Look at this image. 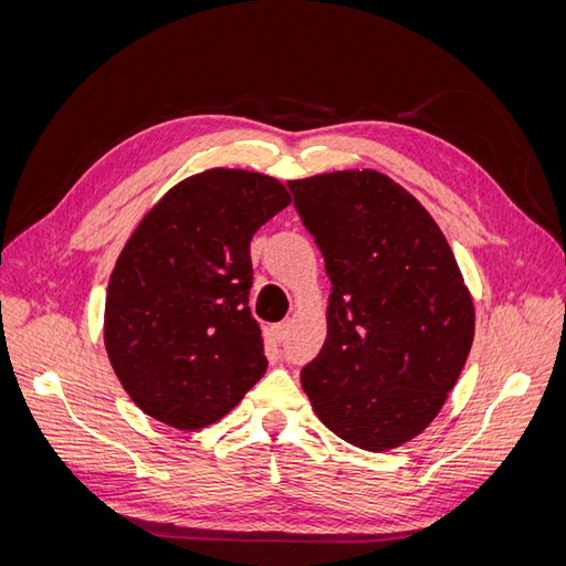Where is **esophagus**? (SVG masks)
<instances>
[{
  "label": "esophagus",
  "mask_w": 566,
  "mask_h": 566,
  "mask_svg": "<svg viewBox=\"0 0 566 566\" xmlns=\"http://www.w3.org/2000/svg\"><path fill=\"white\" fill-rule=\"evenodd\" d=\"M287 331H290V323L283 321V323L276 325V331H273V335H276L279 342H285V339H287Z\"/></svg>",
  "instance_id": "obj_1"
}]
</instances>
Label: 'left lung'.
I'll return each instance as SVG.
<instances>
[{
  "label": "left lung",
  "instance_id": "8db88e82",
  "mask_svg": "<svg viewBox=\"0 0 566 566\" xmlns=\"http://www.w3.org/2000/svg\"><path fill=\"white\" fill-rule=\"evenodd\" d=\"M331 279L328 335L302 368L321 422L352 447L418 437L468 361L474 306L422 205L370 169L287 181Z\"/></svg>",
  "mask_w": 566,
  "mask_h": 566
}]
</instances>
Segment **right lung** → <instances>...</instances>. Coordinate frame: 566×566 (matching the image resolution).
I'll return each instance as SVG.
<instances>
[{
	"instance_id": "1",
	"label": "right lung",
	"mask_w": 566,
	"mask_h": 566,
	"mask_svg": "<svg viewBox=\"0 0 566 566\" xmlns=\"http://www.w3.org/2000/svg\"><path fill=\"white\" fill-rule=\"evenodd\" d=\"M287 205L276 179L210 169L177 184L136 227L108 283L104 337L146 416L200 430L266 373L250 312V241Z\"/></svg>"
}]
</instances>
